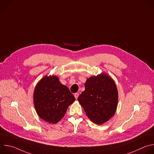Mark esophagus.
I'll return each instance as SVG.
<instances>
[{"label": "esophagus", "instance_id": "1", "mask_svg": "<svg viewBox=\"0 0 154 154\" xmlns=\"http://www.w3.org/2000/svg\"><path fill=\"white\" fill-rule=\"evenodd\" d=\"M79 96V93H75V94H74V97H75V98L76 99H77V98H78Z\"/></svg>", "mask_w": 154, "mask_h": 154}]
</instances>
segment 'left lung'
<instances>
[{"label": "left lung", "instance_id": "left-lung-1", "mask_svg": "<svg viewBox=\"0 0 154 154\" xmlns=\"http://www.w3.org/2000/svg\"><path fill=\"white\" fill-rule=\"evenodd\" d=\"M85 87L78 100L92 122L102 124L116 112L118 100L116 84L110 77L103 73L88 79Z\"/></svg>", "mask_w": 154, "mask_h": 154}]
</instances>
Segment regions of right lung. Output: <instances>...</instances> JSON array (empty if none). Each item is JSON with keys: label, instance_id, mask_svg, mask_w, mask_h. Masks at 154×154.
Masks as SVG:
<instances>
[{"label": "right lung", "instance_id": "add662e5", "mask_svg": "<svg viewBox=\"0 0 154 154\" xmlns=\"http://www.w3.org/2000/svg\"><path fill=\"white\" fill-rule=\"evenodd\" d=\"M75 97L57 76L44 77L36 85L33 102L38 116L49 123L56 124L64 116Z\"/></svg>", "mask_w": 154, "mask_h": 154}]
</instances>
